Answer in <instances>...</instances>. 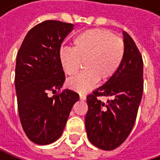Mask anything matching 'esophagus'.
Masks as SVG:
<instances>
[{"mask_svg":"<svg viewBox=\"0 0 160 160\" xmlns=\"http://www.w3.org/2000/svg\"><path fill=\"white\" fill-rule=\"evenodd\" d=\"M80 100H85V99H86V96H85V95H83V94H80Z\"/></svg>","mask_w":160,"mask_h":160,"instance_id":"obj_1","label":"esophagus"}]
</instances>
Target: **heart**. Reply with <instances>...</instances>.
Returning <instances> with one entry per match:
<instances>
[{"instance_id":"1","label":"heart","mask_w":160,"mask_h":160,"mask_svg":"<svg viewBox=\"0 0 160 160\" xmlns=\"http://www.w3.org/2000/svg\"><path fill=\"white\" fill-rule=\"evenodd\" d=\"M124 42L111 31L93 28L80 33L73 40V49L63 47L59 63L67 75L75 74L84 61V71L68 79L67 85L80 93L91 91L101 80L110 79L121 65Z\"/></svg>"}]
</instances>
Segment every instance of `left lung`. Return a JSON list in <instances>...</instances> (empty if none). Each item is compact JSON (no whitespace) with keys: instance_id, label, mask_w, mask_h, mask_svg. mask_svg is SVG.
Segmentation results:
<instances>
[{"instance_id":"obj_1","label":"left lung","mask_w":160,"mask_h":160,"mask_svg":"<svg viewBox=\"0 0 160 160\" xmlns=\"http://www.w3.org/2000/svg\"><path fill=\"white\" fill-rule=\"evenodd\" d=\"M124 56L117 72L87 96L85 128L90 142L103 150L122 144L135 123L144 91V63L132 37L123 31ZM111 97L107 104L97 97Z\"/></svg>"}]
</instances>
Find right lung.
Listing matches in <instances>:
<instances>
[{
    "mask_svg": "<svg viewBox=\"0 0 160 160\" xmlns=\"http://www.w3.org/2000/svg\"><path fill=\"white\" fill-rule=\"evenodd\" d=\"M73 27L56 20L36 25L26 35L16 56L18 114L26 135L37 144H52L62 135L71 108L80 99L68 89L48 95L60 90L66 80L58 53Z\"/></svg>",
    "mask_w": 160,
    "mask_h": 160,
    "instance_id": "add662e5",
    "label": "right lung"
}]
</instances>
